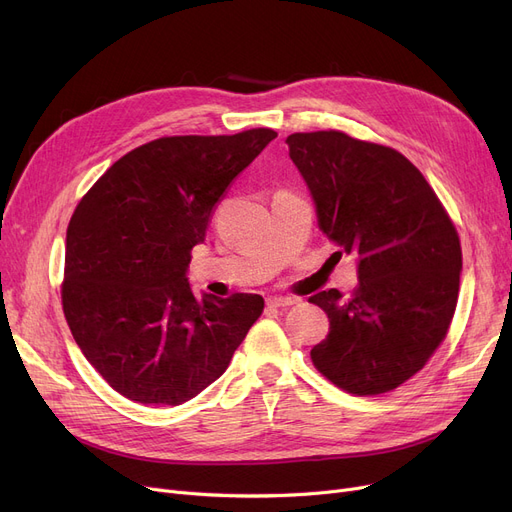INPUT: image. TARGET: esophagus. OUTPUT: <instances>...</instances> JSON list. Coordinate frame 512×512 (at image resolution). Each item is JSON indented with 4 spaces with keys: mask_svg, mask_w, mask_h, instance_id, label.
<instances>
[{
    "mask_svg": "<svg viewBox=\"0 0 512 512\" xmlns=\"http://www.w3.org/2000/svg\"><path fill=\"white\" fill-rule=\"evenodd\" d=\"M267 303V307H290V305H294L297 303V299H292V297H270L265 301Z\"/></svg>",
    "mask_w": 512,
    "mask_h": 512,
    "instance_id": "esophagus-1",
    "label": "esophagus"
}]
</instances>
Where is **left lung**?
<instances>
[{"label":"left lung","instance_id":"obj_1","mask_svg":"<svg viewBox=\"0 0 512 512\" xmlns=\"http://www.w3.org/2000/svg\"><path fill=\"white\" fill-rule=\"evenodd\" d=\"M315 203L319 230L359 257V288L309 299L330 334L313 365L359 396L398 388L427 363L452 321L463 270L461 242L432 186L398 151L338 130L286 139Z\"/></svg>","mask_w":512,"mask_h":512}]
</instances>
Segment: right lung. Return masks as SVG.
<instances>
[{"label": "right lung", "instance_id": "add662e5", "mask_svg": "<svg viewBox=\"0 0 512 512\" xmlns=\"http://www.w3.org/2000/svg\"><path fill=\"white\" fill-rule=\"evenodd\" d=\"M276 137L253 128L151 141L120 157L76 205L64 315L87 361L122 396L172 407L195 398L261 315L259 294L199 299L186 272L215 203Z\"/></svg>", "mask_w": 512, "mask_h": 512}]
</instances>
